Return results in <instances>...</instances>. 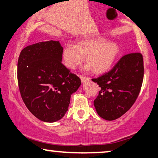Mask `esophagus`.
<instances>
[{
    "label": "esophagus",
    "instance_id": "esophagus-1",
    "mask_svg": "<svg viewBox=\"0 0 158 158\" xmlns=\"http://www.w3.org/2000/svg\"><path fill=\"white\" fill-rule=\"evenodd\" d=\"M80 77H81V81H82L83 83L85 82V81H89V78L88 77H85V76H83V75H80Z\"/></svg>",
    "mask_w": 158,
    "mask_h": 158
}]
</instances>
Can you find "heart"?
<instances>
[{"label":"heart","instance_id":"obj_1","mask_svg":"<svg viewBox=\"0 0 158 158\" xmlns=\"http://www.w3.org/2000/svg\"><path fill=\"white\" fill-rule=\"evenodd\" d=\"M118 47L115 42H106L103 38L85 39L75 46L67 44L62 51L64 63L69 69H76L86 59L87 69L96 73L108 71L117 57Z\"/></svg>","mask_w":158,"mask_h":158}]
</instances>
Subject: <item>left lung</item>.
Masks as SVG:
<instances>
[{"mask_svg": "<svg viewBox=\"0 0 158 158\" xmlns=\"http://www.w3.org/2000/svg\"><path fill=\"white\" fill-rule=\"evenodd\" d=\"M143 71L142 54L130 52L122 56L108 73L92 78L101 88L94 100L100 117L115 120L130 110L141 91Z\"/></svg>", "mask_w": 158, "mask_h": 158, "instance_id": "8db88e82", "label": "left lung"}]
</instances>
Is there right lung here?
Listing matches in <instances>:
<instances>
[{"instance_id": "obj_1", "label": "right lung", "mask_w": 158, "mask_h": 158, "mask_svg": "<svg viewBox=\"0 0 158 158\" xmlns=\"http://www.w3.org/2000/svg\"><path fill=\"white\" fill-rule=\"evenodd\" d=\"M62 51L58 41L50 40L27 46L18 58L17 81L23 102L45 122L63 117L72 94L81 84L80 77L61 63Z\"/></svg>"}]
</instances>
